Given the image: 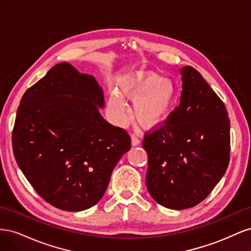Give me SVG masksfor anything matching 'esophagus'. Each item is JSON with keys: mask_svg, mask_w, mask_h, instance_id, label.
<instances>
[{"mask_svg": "<svg viewBox=\"0 0 251 251\" xmlns=\"http://www.w3.org/2000/svg\"><path fill=\"white\" fill-rule=\"evenodd\" d=\"M131 139H132V146H138V144L140 143V139H139V137L138 136H136L135 134H133L132 135V137H131Z\"/></svg>", "mask_w": 251, "mask_h": 251, "instance_id": "34e87169", "label": "esophagus"}]
</instances>
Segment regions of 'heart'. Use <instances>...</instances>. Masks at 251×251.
<instances>
[{
    "instance_id": "1",
    "label": "heart",
    "mask_w": 251,
    "mask_h": 251,
    "mask_svg": "<svg viewBox=\"0 0 251 251\" xmlns=\"http://www.w3.org/2000/svg\"><path fill=\"white\" fill-rule=\"evenodd\" d=\"M121 94L134 103V117L146 128H154L168 119L176 101L174 82L163 79L155 73H140L127 79L121 86ZM109 108L117 125L126 121V109L123 98L112 94Z\"/></svg>"
}]
</instances>
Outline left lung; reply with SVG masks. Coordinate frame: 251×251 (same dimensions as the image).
I'll use <instances>...</instances> for the list:
<instances>
[{"instance_id":"1","label":"left lung","mask_w":251,"mask_h":251,"mask_svg":"<svg viewBox=\"0 0 251 251\" xmlns=\"http://www.w3.org/2000/svg\"><path fill=\"white\" fill-rule=\"evenodd\" d=\"M180 103L144 134L147 186L157 203L185 209L202 202L230 159V121L224 102L193 67L181 69Z\"/></svg>"}]
</instances>
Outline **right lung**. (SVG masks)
<instances>
[{
	"label": "right lung",
	"mask_w": 251,
	"mask_h": 251,
	"mask_svg": "<svg viewBox=\"0 0 251 251\" xmlns=\"http://www.w3.org/2000/svg\"><path fill=\"white\" fill-rule=\"evenodd\" d=\"M101 88L91 75L60 63L23 95L12 130L21 171L52 206L80 211L94 206L131 137L98 112Z\"/></svg>",
	"instance_id": "right-lung-1"
}]
</instances>
